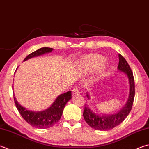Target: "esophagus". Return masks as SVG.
I'll return each instance as SVG.
<instances>
[{
  "label": "esophagus",
  "instance_id": "34e87169",
  "mask_svg": "<svg viewBox=\"0 0 149 149\" xmlns=\"http://www.w3.org/2000/svg\"><path fill=\"white\" fill-rule=\"evenodd\" d=\"M79 91L77 88H74L72 90V95L73 96H76L79 95Z\"/></svg>",
  "mask_w": 149,
  "mask_h": 149
}]
</instances>
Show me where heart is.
<instances>
[{"instance_id": "heart-1", "label": "heart", "mask_w": 149, "mask_h": 149, "mask_svg": "<svg viewBox=\"0 0 149 149\" xmlns=\"http://www.w3.org/2000/svg\"><path fill=\"white\" fill-rule=\"evenodd\" d=\"M105 61L104 56L99 54H89L83 56L79 61L78 68L82 74H88L100 67L102 68Z\"/></svg>"}]
</instances>
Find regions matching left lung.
Here are the masks:
<instances>
[{
    "label": "left lung",
    "mask_w": 149,
    "mask_h": 149,
    "mask_svg": "<svg viewBox=\"0 0 149 149\" xmlns=\"http://www.w3.org/2000/svg\"><path fill=\"white\" fill-rule=\"evenodd\" d=\"M118 58L119 62L117 67L118 71L125 74L128 77L130 87L128 100L120 111L113 114L96 113L92 110L87 104H85L83 111L84 119L91 128L97 130H109L119 125L129 115L133 105L135 96V84L133 74L126 59L120 54H118ZM86 96L88 100H90L91 98L88 92L86 93Z\"/></svg>",
    "instance_id": "obj_1"
}]
</instances>
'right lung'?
Wrapping results in <instances>:
<instances>
[{
    "label": "right lung",
    "instance_id": "1",
    "mask_svg": "<svg viewBox=\"0 0 149 149\" xmlns=\"http://www.w3.org/2000/svg\"><path fill=\"white\" fill-rule=\"evenodd\" d=\"M53 50V48L42 47L29 54L23 61L44 55L45 53H51ZM13 98H14L16 107L24 119L34 128L44 129L52 127L60 120L65 105L72 98V91H70L66 93L60 94L49 107L40 111H34L24 107L17 102L14 94H13Z\"/></svg>",
    "mask_w": 149,
    "mask_h": 149
}]
</instances>
